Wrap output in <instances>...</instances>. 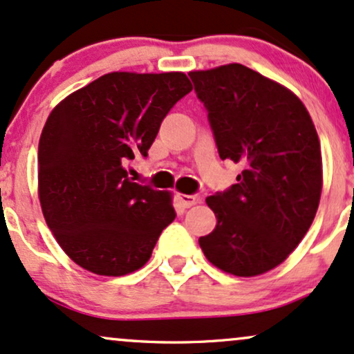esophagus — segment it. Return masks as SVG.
Returning a JSON list of instances; mask_svg holds the SVG:
<instances>
[{
    "instance_id": "1",
    "label": "esophagus",
    "mask_w": 354,
    "mask_h": 354,
    "mask_svg": "<svg viewBox=\"0 0 354 354\" xmlns=\"http://www.w3.org/2000/svg\"><path fill=\"white\" fill-rule=\"evenodd\" d=\"M176 198H178V201L181 203V206H183V207H191V206H194V204L199 201L198 196H193V194H183V193H178V194H176Z\"/></svg>"
}]
</instances>
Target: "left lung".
I'll return each mask as SVG.
<instances>
[{
	"instance_id": "1",
	"label": "left lung",
	"mask_w": 354,
	"mask_h": 354,
	"mask_svg": "<svg viewBox=\"0 0 354 354\" xmlns=\"http://www.w3.org/2000/svg\"><path fill=\"white\" fill-rule=\"evenodd\" d=\"M223 160L237 185L207 196L214 231L199 237L212 266L236 277L275 269L312 225L323 186L322 148L304 102L242 64L191 71Z\"/></svg>"
}]
</instances>
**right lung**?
Here are the masks:
<instances>
[{
    "mask_svg": "<svg viewBox=\"0 0 354 354\" xmlns=\"http://www.w3.org/2000/svg\"><path fill=\"white\" fill-rule=\"evenodd\" d=\"M193 91L183 72H110L59 102L39 138L37 194L61 249L82 269L122 277L150 261L173 223V193L133 183L163 118Z\"/></svg>",
    "mask_w": 354,
    "mask_h": 354,
    "instance_id": "add662e5",
    "label": "right lung"
}]
</instances>
